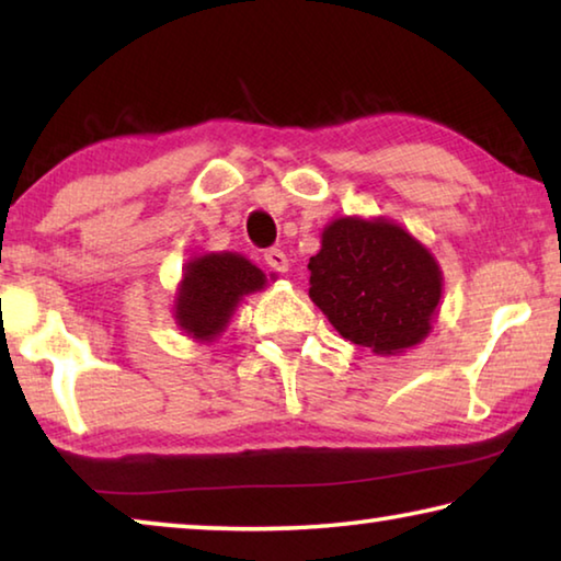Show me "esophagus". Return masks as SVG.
Masks as SVG:
<instances>
[{
    "label": "esophagus",
    "instance_id": "1",
    "mask_svg": "<svg viewBox=\"0 0 561 561\" xmlns=\"http://www.w3.org/2000/svg\"><path fill=\"white\" fill-rule=\"evenodd\" d=\"M264 264H267V267L274 270V272H287L289 270L287 254L277 250V247H272V250L264 252Z\"/></svg>",
    "mask_w": 561,
    "mask_h": 561
}]
</instances>
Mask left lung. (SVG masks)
Here are the masks:
<instances>
[{
    "label": "left lung",
    "mask_w": 561,
    "mask_h": 561,
    "mask_svg": "<svg viewBox=\"0 0 561 561\" xmlns=\"http://www.w3.org/2000/svg\"><path fill=\"white\" fill-rule=\"evenodd\" d=\"M309 297L341 336L376 354H398L428 336L440 301V270L403 227L341 217L309 260Z\"/></svg>",
    "instance_id": "obj_1"
}]
</instances>
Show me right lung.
<instances>
[{
  "label": "right lung",
  "instance_id": "add662e5",
  "mask_svg": "<svg viewBox=\"0 0 561 561\" xmlns=\"http://www.w3.org/2000/svg\"><path fill=\"white\" fill-rule=\"evenodd\" d=\"M264 287V274L240 254H205L187 264L175 304L180 327L195 339L220 334L237 301Z\"/></svg>",
  "mask_w": 561,
  "mask_h": 561
}]
</instances>
